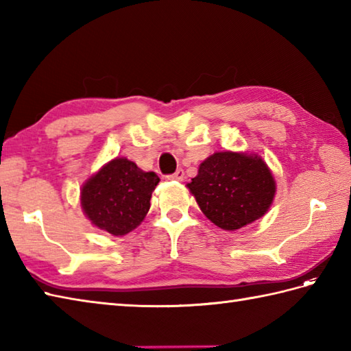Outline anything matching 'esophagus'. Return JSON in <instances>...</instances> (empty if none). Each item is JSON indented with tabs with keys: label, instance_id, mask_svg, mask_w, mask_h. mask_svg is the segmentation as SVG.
<instances>
[{
	"label": "esophagus",
	"instance_id": "1",
	"mask_svg": "<svg viewBox=\"0 0 351 351\" xmlns=\"http://www.w3.org/2000/svg\"><path fill=\"white\" fill-rule=\"evenodd\" d=\"M167 178H169V180H171V181H182L184 178H185V173H184L182 169H178V170L175 171V173L169 175Z\"/></svg>",
	"mask_w": 351,
	"mask_h": 351
}]
</instances>
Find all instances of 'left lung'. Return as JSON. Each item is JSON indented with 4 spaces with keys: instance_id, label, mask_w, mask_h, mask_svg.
<instances>
[{
    "instance_id": "1",
    "label": "left lung",
    "mask_w": 351,
    "mask_h": 351,
    "mask_svg": "<svg viewBox=\"0 0 351 351\" xmlns=\"http://www.w3.org/2000/svg\"><path fill=\"white\" fill-rule=\"evenodd\" d=\"M187 187L206 217L225 230L263 217L276 193L274 178L261 156L230 151L208 156Z\"/></svg>"
}]
</instances>
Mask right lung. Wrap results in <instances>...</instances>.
Instances as JSON below:
<instances>
[{"label":"right lung","instance_id":"right-lung-1","mask_svg":"<svg viewBox=\"0 0 351 351\" xmlns=\"http://www.w3.org/2000/svg\"><path fill=\"white\" fill-rule=\"evenodd\" d=\"M158 182L155 171H143L123 156L114 158L86 181L81 206L96 228L122 237L143 221Z\"/></svg>","mask_w":351,"mask_h":351}]
</instances>
